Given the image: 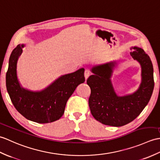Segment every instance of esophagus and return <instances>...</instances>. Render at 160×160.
Masks as SVG:
<instances>
[{
    "mask_svg": "<svg viewBox=\"0 0 160 160\" xmlns=\"http://www.w3.org/2000/svg\"><path fill=\"white\" fill-rule=\"evenodd\" d=\"M84 76H85V79H86V80H87L88 78L89 77V76H90V71L88 70H85Z\"/></svg>",
    "mask_w": 160,
    "mask_h": 160,
    "instance_id": "esophagus-1",
    "label": "esophagus"
}]
</instances>
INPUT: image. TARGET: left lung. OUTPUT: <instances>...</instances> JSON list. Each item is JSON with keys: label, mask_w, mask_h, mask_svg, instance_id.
Returning a JSON list of instances; mask_svg holds the SVG:
<instances>
[{"label": "left lung", "mask_w": 160, "mask_h": 160, "mask_svg": "<svg viewBox=\"0 0 160 160\" xmlns=\"http://www.w3.org/2000/svg\"><path fill=\"white\" fill-rule=\"evenodd\" d=\"M132 58L141 66V83L132 94L118 96L112 82L113 70L119 61L94 66L87 80L91 89L89 107L94 118L105 125L121 127L136 118L150 101L154 88L151 60L142 48L132 47Z\"/></svg>", "instance_id": "obj_1"}]
</instances>
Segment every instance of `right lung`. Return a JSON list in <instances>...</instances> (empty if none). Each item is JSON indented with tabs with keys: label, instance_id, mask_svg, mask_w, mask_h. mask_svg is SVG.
<instances>
[{
	"label": "right lung",
	"instance_id": "right-lung-1",
	"mask_svg": "<svg viewBox=\"0 0 160 160\" xmlns=\"http://www.w3.org/2000/svg\"><path fill=\"white\" fill-rule=\"evenodd\" d=\"M24 44L13 49L6 74V87L14 107L24 118L38 123L56 121L64 113L66 102L79 84L84 83V68L63 74L40 91L24 88L17 76V63Z\"/></svg>",
	"mask_w": 160,
	"mask_h": 160
}]
</instances>
